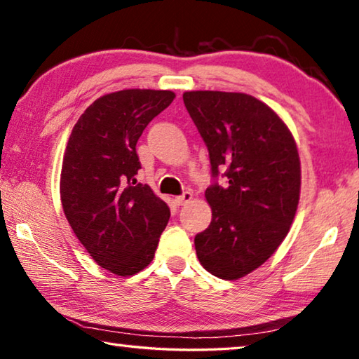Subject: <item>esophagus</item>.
<instances>
[{"mask_svg": "<svg viewBox=\"0 0 359 359\" xmlns=\"http://www.w3.org/2000/svg\"><path fill=\"white\" fill-rule=\"evenodd\" d=\"M191 198H193V194L190 191H185V193H182L180 196L175 198V203H177L179 205H184L187 203H190Z\"/></svg>", "mask_w": 359, "mask_h": 359, "instance_id": "34e87169", "label": "esophagus"}]
</instances>
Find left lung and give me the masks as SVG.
<instances>
[{
  "label": "left lung",
  "instance_id": "8db88e82",
  "mask_svg": "<svg viewBox=\"0 0 359 359\" xmlns=\"http://www.w3.org/2000/svg\"><path fill=\"white\" fill-rule=\"evenodd\" d=\"M184 102L215 179L205 190L212 222L196 234L194 248L205 271L236 280L287 238L299 203V154L283 120L250 95L185 92ZM220 173L224 184L216 182Z\"/></svg>",
  "mask_w": 359,
  "mask_h": 359
}]
</instances>
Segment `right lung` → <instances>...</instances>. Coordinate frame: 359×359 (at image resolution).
Masks as SVG:
<instances>
[{
	"label": "right lung",
	"instance_id": "1",
	"mask_svg": "<svg viewBox=\"0 0 359 359\" xmlns=\"http://www.w3.org/2000/svg\"><path fill=\"white\" fill-rule=\"evenodd\" d=\"M169 90H120L79 117L66 145L60 194L72 231L101 267L121 277L155 257L169 215L149 185L137 184V139L171 104Z\"/></svg>",
	"mask_w": 359,
	"mask_h": 359
}]
</instances>
